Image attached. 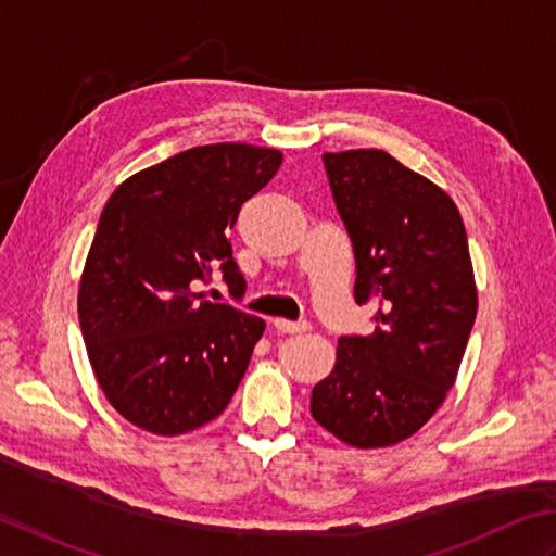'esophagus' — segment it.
<instances>
[{
    "instance_id": "34e87169",
    "label": "esophagus",
    "mask_w": 556,
    "mask_h": 556,
    "mask_svg": "<svg viewBox=\"0 0 556 556\" xmlns=\"http://www.w3.org/2000/svg\"><path fill=\"white\" fill-rule=\"evenodd\" d=\"M274 326L278 328L280 333H304L309 331V324L307 321H288V319H276Z\"/></svg>"
}]
</instances>
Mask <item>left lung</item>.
I'll return each instance as SVG.
<instances>
[{
  "instance_id": "left-lung-1",
  "label": "left lung",
  "mask_w": 556,
  "mask_h": 556,
  "mask_svg": "<svg viewBox=\"0 0 556 556\" xmlns=\"http://www.w3.org/2000/svg\"><path fill=\"white\" fill-rule=\"evenodd\" d=\"M355 252V302L371 336H343L312 391V417L357 448L413 437L456 381L478 314L466 225L444 189L387 151L324 153Z\"/></svg>"
}]
</instances>
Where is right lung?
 I'll return each mask as SVG.
<instances>
[{
    "mask_svg": "<svg viewBox=\"0 0 556 556\" xmlns=\"http://www.w3.org/2000/svg\"><path fill=\"white\" fill-rule=\"evenodd\" d=\"M280 163L276 149L197 146L131 175L108 199L78 321L100 389L124 420L177 437L228 407L266 324L197 288L218 266L242 298L228 230Z\"/></svg>",
    "mask_w": 556,
    "mask_h": 556,
    "instance_id": "add662e5",
    "label": "right lung"
}]
</instances>
